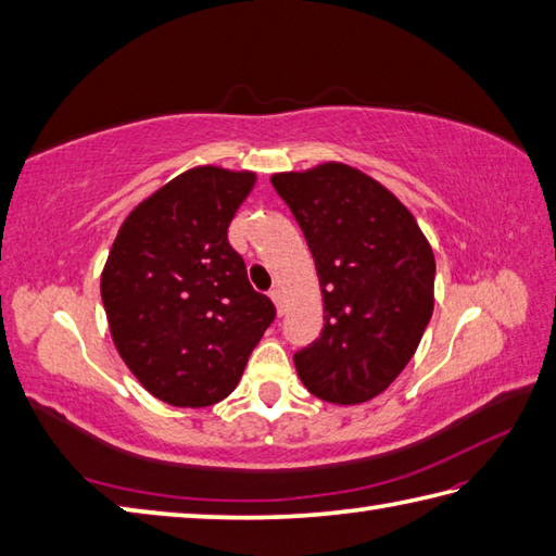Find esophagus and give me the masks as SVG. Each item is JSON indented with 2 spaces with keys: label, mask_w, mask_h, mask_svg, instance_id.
Wrapping results in <instances>:
<instances>
[{
  "label": "esophagus",
  "mask_w": 556,
  "mask_h": 556,
  "mask_svg": "<svg viewBox=\"0 0 556 556\" xmlns=\"http://www.w3.org/2000/svg\"><path fill=\"white\" fill-rule=\"evenodd\" d=\"M269 299L275 301V306H277V313H279V315L285 313V296H281L279 289H271V291H269Z\"/></svg>",
  "instance_id": "obj_1"
}]
</instances>
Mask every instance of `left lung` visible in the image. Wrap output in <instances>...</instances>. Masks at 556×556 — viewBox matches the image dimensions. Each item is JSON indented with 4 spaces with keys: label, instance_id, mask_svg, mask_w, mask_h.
I'll list each match as a JSON object with an SVG mask.
<instances>
[{
    "label": "left lung",
    "instance_id": "8db88e82",
    "mask_svg": "<svg viewBox=\"0 0 556 556\" xmlns=\"http://www.w3.org/2000/svg\"><path fill=\"white\" fill-rule=\"evenodd\" d=\"M318 269L325 325L293 354L315 397L362 405L409 364L433 313L437 260L415 216L346 163L275 173Z\"/></svg>",
    "mask_w": 556,
    "mask_h": 556
}]
</instances>
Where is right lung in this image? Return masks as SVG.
I'll return each instance as SVG.
<instances>
[{
	"instance_id": "add662e5",
	"label": "right lung",
	"mask_w": 556,
	"mask_h": 556,
	"mask_svg": "<svg viewBox=\"0 0 556 556\" xmlns=\"http://www.w3.org/2000/svg\"><path fill=\"white\" fill-rule=\"evenodd\" d=\"M253 185V170L180 173L129 212L105 260L101 296L117 352L173 407L231 395L275 320L228 243V224Z\"/></svg>"
}]
</instances>
